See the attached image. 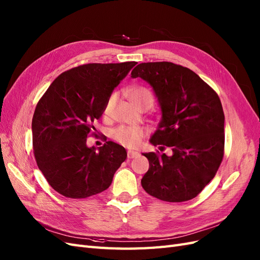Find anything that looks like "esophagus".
Here are the masks:
<instances>
[{
  "label": "esophagus",
  "mask_w": 260,
  "mask_h": 260,
  "mask_svg": "<svg viewBox=\"0 0 260 260\" xmlns=\"http://www.w3.org/2000/svg\"><path fill=\"white\" fill-rule=\"evenodd\" d=\"M128 158H135V157H138L140 155L139 152H135V151H128Z\"/></svg>",
  "instance_id": "34e87169"
}]
</instances>
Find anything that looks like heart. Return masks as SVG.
<instances>
[{"mask_svg": "<svg viewBox=\"0 0 260 260\" xmlns=\"http://www.w3.org/2000/svg\"><path fill=\"white\" fill-rule=\"evenodd\" d=\"M129 99L131 103L137 108L142 106L151 107L154 103V95L151 90L145 86H136L129 91ZM117 100V94L113 93L106 101L103 108V113L105 115L109 114L113 105ZM146 131L141 127H131V125H119L113 131V138L120 144L128 147L138 146L142 139L145 137Z\"/></svg>", "mask_w": 260, "mask_h": 260, "instance_id": "heart-1", "label": "heart"}]
</instances>
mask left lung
Returning a JSON list of instances; mask_svg holds the SVG:
<instances>
[{
    "label": "left lung",
    "instance_id": "obj_1",
    "mask_svg": "<svg viewBox=\"0 0 260 260\" xmlns=\"http://www.w3.org/2000/svg\"><path fill=\"white\" fill-rule=\"evenodd\" d=\"M153 86L162 117L151 138L160 151L143 155L149 168L141 183L165 202L196 198L217 174L224 154V114L216 91L191 69L170 61L142 62L131 73Z\"/></svg>",
    "mask_w": 260,
    "mask_h": 260
}]
</instances>
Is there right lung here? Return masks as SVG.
<instances>
[{"label": "right lung", "mask_w": 260, "mask_h": 260, "mask_svg": "<svg viewBox=\"0 0 260 260\" xmlns=\"http://www.w3.org/2000/svg\"><path fill=\"white\" fill-rule=\"evenodd\" d=\"M136 61L85 64L60 74L39 100L32 118L34 154L39 169L57 193L86 199L105 191L127 158L123 146L107 141L95 151L86 138L113 90Z\"/></svg>", "instance_id": "add662e5"}]
</instances>
